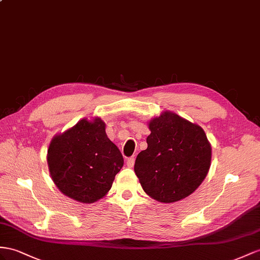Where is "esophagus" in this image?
Masks as SVG:
<instances>
[{
  "label": "esophagus",
  "mask_w": 260,
  "mask_h": 260,
  "mask_svg": "<svg viewBox=\"0 0 260 260\" xmlns=\"http://www.w3.org/2000/svg\"><path fill=\"white\" fill-rule=\"evenodd\" d=\"M134 164H135V158H134V157L127 158V160H126V165H127L129 168H133V167H134Z\"/></svg>",
  "instance_id": "34e87169"
}]
</instances>
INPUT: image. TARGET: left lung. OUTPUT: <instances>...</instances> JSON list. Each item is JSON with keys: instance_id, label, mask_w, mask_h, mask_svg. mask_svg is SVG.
Listing matches in <instances>:
<instances>
[{"instance_id": "left-lung-1", "label": "left lung", "mask_w": 260, "mask_h": 260, "mask_svg": "<svg viewBox=\"0 0 260 260\" xmlns=\"http://www.w3.org/2000/svg\"><path fill=\"white\" fill-rule=\"evenodd\" d=\"M148 127V147L138 154L135 174L156 201H180L193 193L208 175L211 144L201 126L170 111L151 118Z\"/></svg>"}]
</instances>
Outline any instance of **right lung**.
<instances>
[{"label": "right lung", "mask_w": 260, "mask_h": 260, "mask_svg": "<svg viewBox=\"0 0 260 260\" xmlns=\"http://www.w3.org/2000/svg\"><path fill=\"white\" fill-rule=\"evenodd\" d=\"M52 181L75 201L94 203L110 191L124 160L100 117L82 118L52 137L47 151Z\"/></svg>", "instance_id": "add662e5"}]
</instances>
